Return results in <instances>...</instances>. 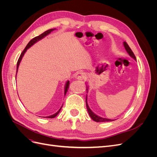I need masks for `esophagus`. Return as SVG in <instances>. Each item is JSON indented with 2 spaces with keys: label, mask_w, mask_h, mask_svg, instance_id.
<instances>
[{
  "label": "esophagus",
  "mask_w": 157,
  "mask_h": 157,
  "mask_svg": "<svg viewBox=\"0 0 157 157\" xmlns=\"http://www.w3.org/2000/svg\"><path fill=\"white\" fill-rule=\"evenodd\" d=\"M75 78L79 80H84L86 77H85V74L84 73L78 72L75 75Z\"/></svg>",
  "instance_id": "1"
}]
</instances>
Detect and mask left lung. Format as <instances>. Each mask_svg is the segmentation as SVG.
Listing matches in <instances>:
<instances>
[{"instance_id": "obj_1", "label": "left lung", "mask_w": 157, "mask_h": 157, "mask_svg": "<svg viewBox=\"0 0 157 157\" xmlns=\"http://www.w3.org/2000/svg\"><path fill=\"white\" fill-rule=\"evenodd\" d=\"M124 48L126 49V50L127 51V52L128 54H129V55L132 57L133 58H134V59L136 60V56L134 54V52H132V50H131V48H130V46H128V44H127L126 42H124ZM87 98V96H86ZM86 98V108H87V110H88V112L89 113V115L90 116V117L92 118V119L94 120V121L96 122H107V121H113V120H111V119H109V118H102V117H99L98 115H96V114L94 113L92 111L91 109H90L88 107V103H87V98Z\"/></svg>"}]
</instances>
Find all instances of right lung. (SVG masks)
Instances as JSON below:
<instances>
[{
    "instance_id": "obj_1",
    "label": "right lung",
    "mask_w": 157,
    "mask_h": 157,
    "mask_svg": "<svg viewBox=\"0 0 157 157\" xmlns=\"http://www.w3.org/2000/svg\"><path fill=\"white\" fill-rule=\"evenodd\" d=\"M54 29H49V30H47L46 31L44 32L43 33H42L41 35H39V36H36V37H35V38H33V39L32 40H31L29 41V43H28V44H27V45L26 46V47L25 48V49L23 50V51L21 52V55H20V58H19V59H18V60H17V69H16V70H17V69H18L19 65H20V61H21V59H22V58H23V55H24V54L25 53V52L27 51V50L28 48H30V47H31L32 45L34 44L35 43V42H36L38 40H39L42 39V38H44V37L45 36H46L47 35L50 34V33L52 31H54ZM16 74H17V73H16ZM69 86V81H67V82H66L65 87V95L66 94V93H67V92L68 91ZM61 107L60 108V109H59V110L58 112L56 113L55 114H54V115H51V116L46 117V118H54L55 117H56L57 115H58V114L59 113V111H60V110H61Z\"/></svg>"
}]
</instances>
